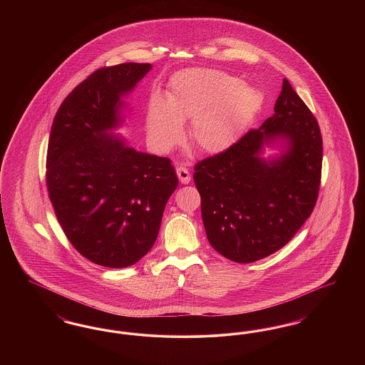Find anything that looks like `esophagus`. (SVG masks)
<instances>
[{
	"label": "esophagus",
	"instance_id": "1",
	"mask_svg": "<svg viewBox=\"0 0 365 365\" xmlns=\"http://www.w3.org/2000/svg\"><path fill=\"white\" fill-rule=\"evenodd\" d=\"M176 175H178L179 180H180L183 185H187V183L190 182V173H189L187 168H185V167H178V168H176Z\"/></svg>",
	"mask_w": 365,
	"mask_h": 365
}]
</instances>
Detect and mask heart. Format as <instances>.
<instances>
[{
	"label": "heart",
	"mask_w": 365,
	"mask_h": 365,
	"mask_svg": "<svg viewBox=\"0 0 365 365\" xmlns=\"http://www.w3.org/2000/svg\"><path fill=\"white\" fill-rule=\"evenodd\" d=\"M261 106L260 93L219 70L191 68L175 73L165 101L155 97L146 110V135L160 152L182 137V123L190 122L192 145L217 155L232 146Z\"/></svg>",
	"instance_id": "b5f03b06"
}]
</instances>
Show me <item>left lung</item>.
I'll list each match as a JSON object with an SVG mask.
<instances>
[{
  "label": "left lung",
  "instance_id": "obj_1",
  "mask_svg": "<svg viewBox=\"0 0 365 365\" xmlns=\"http://www.w3.org/2000/svg\"><path fill=\"white\" fill-rule=\"evenodd\" d=\"M275 113L227 150L198 161L194 183L212 247L228 260L255 262L282 249L317 201L323 140L309 108L284 78ZM283 138L285 153L267 162L264 143Z\"/></svg>",
  "mask_w": 365,
  "mask_h": 365
}]
</instances>
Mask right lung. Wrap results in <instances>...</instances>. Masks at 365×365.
<instances>
[{"instance_id":"obj_1","label":"right lung","mask_w":365,"mask_h":365,"mask_svg":"<svg viewBox=\"0 0 365 365\" xmlns=\"http://www.w3.org/2000/svg\"><path fill=\"white\" fill-rule=\"evenodd\" d=\"M150 68L148 63H124L94 71L53 119L49 198L72 246L103 267H130L152 249L165 204L178 187L170 158L137 152L106 134L120 123V97Z\"/></svg>"}]
</instances>
